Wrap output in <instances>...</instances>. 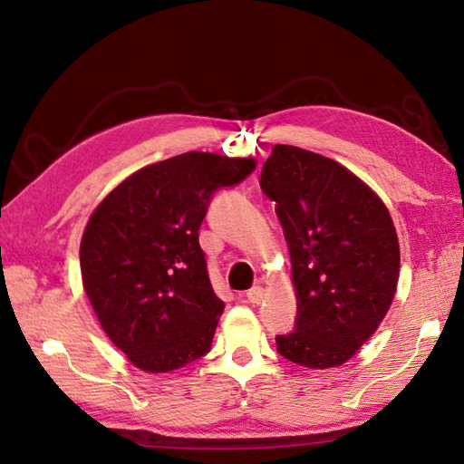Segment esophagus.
Returning a JSON list of instances; mask_svg holds the SVG:
<instances>
[{"label": "esophagus", "mask_w": 464, "mask_h": 464, "mask_svg": "<svg viewBox=\"0 0 464 464\" xmlns=\"http://www.w3.org/2000/svg\"><path fill=\"white\" fill-rule=\"evenodd\" d=\"M263 299H265V289L259 287V285H257V287H251V289L247 291V301H249V303L259 304Z\"/></svg>", "instance_id": "34e87169"}]
</instances>
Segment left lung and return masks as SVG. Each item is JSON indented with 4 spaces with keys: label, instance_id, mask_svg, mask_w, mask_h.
Masks as SVG:
<instances>
[{
    "label": "left lung",
    "instance_id": "left-lung-1",
    "mask_svg": "<svg viewBox=\"0 0 464 464\" xmlns=\"http://www.w3.org/2000/svg\"><path fill=\"white\" fill-rule=\"evenodd\" d=\"M261 189L277 203L291 253L297 323L277 351L307 369L341 367L387 314L401 249L381 197L347 167L295 145H275Z\"/></svg>",
    "mask_w": 464,
    "mask_h": 464
}]
</instances>
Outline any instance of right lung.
<instances>
[{"mask_svg": "<svg viewBox=\"0 0 464 464\" xmlns=\"http://www.w3.org/2000/svg\"><path fill=\"white\" fill-rule=\"evenodd\" d=\"M255 167L253 157L187 151L131 173L93 209L80 245L83 289L133 367L171 372L209 353L225 304L199 227L211 195Z\"/></svg>", "mask_w": 464, "mask_h": 464, "instance_id": "1", "label": "right lung"}]
</instances>
